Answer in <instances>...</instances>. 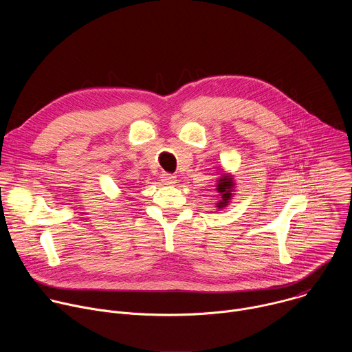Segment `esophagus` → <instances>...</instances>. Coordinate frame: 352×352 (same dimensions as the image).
<instances>
[{"label":"esophagus","mask_w":352,"mask_h":352,"mask_svg":"<svg viewBox=\"0 0 352 352\" xmlns=\"http://www.w3.org/2000/svg\"><path fill=\"white\" fill-rule=\"evenodd\" d=\"M162 181H163L166 185H174V184H175V177L171 175V174H168V173H164V174L162 175Z\"/></svg>","instance_id":"esophagus-1"}]
</instances>
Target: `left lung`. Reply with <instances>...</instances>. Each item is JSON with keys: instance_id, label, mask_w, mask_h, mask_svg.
Instances as JSON below:
<instances>
[{"instance_id": "8db88e82", "label": "left lung", "mask_w": 352, "mask_h": 352, "mask_svg": "<svg viewBox=\"0 0 352 352\" xmlns=\"http://www.w3.org/2000/svg\"><path fill=\"white\" fill-rule=\"evenodd\" d=\"M232 186H234V184H232V179H231L230 177H226V175H224V177L219 181L217 189H219V192L221 193V202L217 204V205H219L220 209L224 208V206H227V204L230 202Z\"/></svg>"}]
</instances>
